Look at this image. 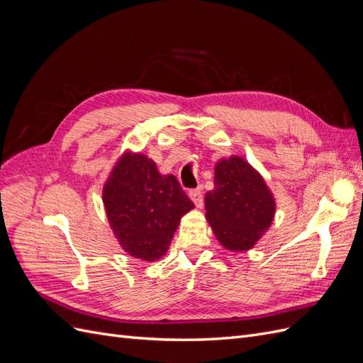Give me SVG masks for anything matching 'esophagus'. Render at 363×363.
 Here are the masks:
<instances>
[{
	"label": "esophagus",
	"mask_w": 363,
	"mask_h": 363,
	"mask_svg": "<svg viewBox=\"0 0 363 363\" xmlns=\"http://www.w3.org/2000/svg\"><path fill=\"white\" fill-rule=\"evenodd\" d=\"M189 199L194 201V204L196 207H201L203 206V192L201 189H194L189 192Z\"/></svg>",
	"instance_id": "obj_1"
}]
</instances>
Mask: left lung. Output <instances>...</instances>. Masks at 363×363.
<instances>
[{
    "mask_svg": "<svg viewBox=\"0 0 363 363\" xmlns=\"http://www.w3.org/2000/svg\"><path fill=\"white\" fill-rule=\"evenodd\" d=\"M215 189L204 196L206 219L228 251H248L267 233L277 203L262 174L244 157L230 156L215 164Z\"/></svg>",
    "mask_w": 363,
    "mask_h": 363,
    "instance_id": "1",
    "label": "left lung"
}]
</instances>
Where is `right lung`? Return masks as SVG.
I'll return each mask as SVG.
<instances>
[{"instance_id":"1","label":"right lung","mask_w":363,"mask_h":363,"mask_svg":"<svg viewBox=\"0 0 363 363\" xmlns=\"http://www.w3.org/2000/svg\"><path fill=\"white\" fill-rule=\"evenodd\" d=\"M108 225L128 256L155 262L167 255L182 218L195 207L172 174L147 155L125 150L103 186Z\"/></svg>"}]
</instances>
